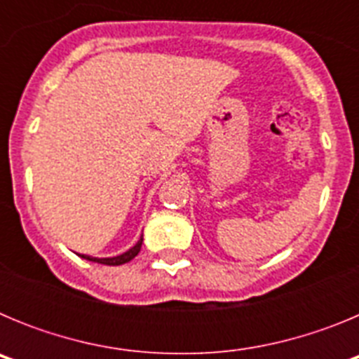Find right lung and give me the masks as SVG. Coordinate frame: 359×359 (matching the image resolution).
Here are the masks:
<instances>
[{
    "label": "right lung",
    "mask_w": 359,
    "mask_h": 359,
    "mask_svg": "<svg viewBox=\"0 0 359 359\" xmlns=\"http://www.w3.org/2000/svg\"><path fill=\"white\" fill-rule=\"evenodd\" d=\"M142 237L140 241L133 246L131 250H128L126 253H122V255H116V257H109V259H97V257H90V255H81L82 259H86V261H93V262H98V264H107V266H120V264H126V262L133 261L136 255H138V252H140L142 248Z\"/></svg>",
    "instance_id": "1"
}]
</instances>
